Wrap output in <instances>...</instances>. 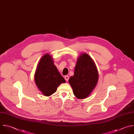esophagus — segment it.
Masks as SVG:
<instances>
[{
    "instance_id": "1",
    "label": "esophagus",
    "mask_w": 134,
    "mask_h": 134,
    "mask_svg": "<svg viewBox=\"0 0 134 134\" xmlns=\"http://www.w3.org/2000/svg\"><path fill=\"white\" fill-rule=\"evenodd\" d=\"M64 79H65V80L66 81H68L69 80V76H68V75H66V76H64Z\"/></svg>"
}]
</instances>
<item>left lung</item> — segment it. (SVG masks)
Returning a JSON list of instances; mask_svg holds the SVG:
<instances>
[{
	"label": "left lung",
	"instance_id": "8db88e82",
	"mask_svg": "<svg viewBox=\"0 0 134 134\" xmlns=\"http://www.w3.org/2000/svg\"><path fill=\"white\" fill-rule=\"evenodd\" d=\"M98 79V73L94 62L87 53L81 54L77 58L74 75L69 82L73 94L79 99L87 97L95 88Z\"/></svg>",
	"mask_w": 134,
	"mask_h": 134
}]
</instances>
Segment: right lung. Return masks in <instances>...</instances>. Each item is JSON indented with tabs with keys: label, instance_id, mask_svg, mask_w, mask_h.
<instances>
[{
	"label": "right lung",
	"instance_id": "1",
	"mask_svg": "<svg viewBox=\"0 0 134 134\" xmlns=\"http://www.w3.org/2000/svg\"><path fill=\"white\" fill-rule=\"evenodd\" d=\"M35 81L39 90L46 96L52 95L62 83L65 82L49 54H44L39 62L35 74Z\"/></svg>",
	"mask_w": 134,
	"mask_h": 134
}]
</instances>
